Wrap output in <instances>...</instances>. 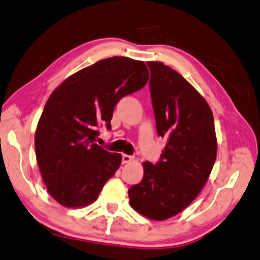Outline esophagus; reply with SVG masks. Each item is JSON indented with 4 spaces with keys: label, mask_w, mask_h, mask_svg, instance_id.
<instances>
[{
    "label": "esophagus",
    "mask_w": 260,
    "mask_h": 260,
    "mask_svg": "<svg viewBox=\"0 0 260 260\" xmlns=\"http://www.w3.org/2000/svg\"><path fill=\"white\" fill-rule=\"evenodd\" d=\"M133 160H134V156L127 155V154H123V155H122V162L123 163H129Z\"/></svg>",
    "instance_id": "34e87169"
}]
</instances>
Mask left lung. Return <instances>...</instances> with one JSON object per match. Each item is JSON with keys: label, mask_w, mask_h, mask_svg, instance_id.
Returning a JSON list of instances; mask_svg holds the SVG:
<instances>
[{"label": "left lung", "mask_w": 260, "mask_h": 260, "mask_svg": "<svg viewBox=\"0 0 260 260\" xmlns=\"http://www.w3.org/2000/svg\"><path fill=\"white\" fill-rule=\"evenodd\" d=\"M147 65L156 133L167 145L157 163H143V179L127 194L140 215L165 220L201 192L215 165L217 139L211 109L194 86L163 62Z\"/></svg>", "instance_id": "left-lung-1"}]
</instances>
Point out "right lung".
Masks as SVG:
<instances>
[{
  "instance_id": "obj_1",
  "label": "right lung",
  "mask_w": 260,
  "mask_h": 260,
  "mask_svg": "<svg viewBox=\"0 0 260 260\" xmlns=\"http://www.w3.org/2000/svg\"><path fill=\"white\" fill-rule=\"evenodd\" d=\"M144 61L112 57L76 72L50 95L35 133L36 160L50 195L66 208L98 199L122 156L94 144L115 105L147 83Z\"/></svg>"
}]
</instances>
